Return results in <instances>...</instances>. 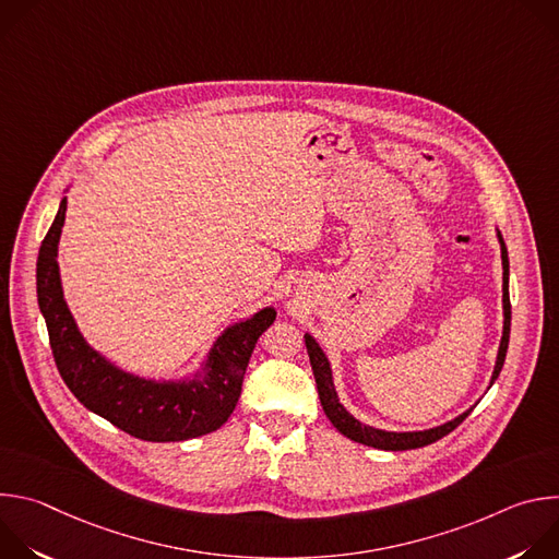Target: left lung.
Masks as SVG:
<instances>
[{"mask_svg":"<svg viewBox=\"0 0 559 559\" xmlns=\"http://www.w3.org/2000/svg\"><path fill=\"white\" fill-rule=\"evenodd\" d=\"M498 241H500V252H502V311H504V325H502V338H500V347H498V356H496V367L491 373V384L498 380L504 358H507V349H509V334H511V300H509V252L504 246V238L498 229ZM305 347L309 354V362H311V371L316 378V386H318V397H321V405L325 416L330 418V423L349 440L373 447V449H382V451H407V449H418V447H427L440 438H444L447 433H451L471 412H462L460 416H455L449 423H442L438 427L425 429V431H386V429H378V427H369L365 423H360L358 418H354L341 403L336 384H334V369L332 362L328 358V354L323 352V347L318 345V341L305 332Z\"/></svg>","mask_w":559,"mask_h":559,"instance_id":"1","label":"left lung"}]
</instances>
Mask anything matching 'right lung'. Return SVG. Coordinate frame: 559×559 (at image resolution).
Instances as JSON below:
<instances>
[{
    "instance_id": "add662e5",
    "label": "right lung",
    "mask_w": 559,
    "mask_h": 559,
    "mask_svg": "<svg viewBox=\"0 0 559 559\" xmlns=\"http://www.w3.org/2000/svg\"><path fill=\"white\" fill-rule=\"evenodd\" d=\"M66 205L68 197L61 199L39 248L37 300L57 369L68 389L88 412L147 442L190 440L223 427L241 397L254 345L276 321V309L267 305L250 318L227 325L203 362L188 376L145 378L126 371L84 338L66 302L57 263Z\"/></svg>"
}]
</instances>
